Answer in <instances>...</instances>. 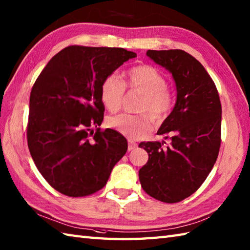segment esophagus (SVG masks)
<instances>
[{"mask_svg": "<svg viewBox=\"0 0 250 250\" xmlns=\"http://www.w3.org/2000/svg\"><path fill=\"white\" fill-rule=\"evenodd\" d=\"M137 146H138V145L136 143L132 142V141H129V146H127V149H129V151H132V150L136 149Z\"/></svg>", "mask_w": 250, "mask_h": 250, "instance_id": "obj_1", "label": "esophagus"}]
</instances>
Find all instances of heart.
Returning <instances> with one entry per match:
<instances>
[{
	"label": "heart",
	"instance_id": "b5f03b06",
	"mask_svg": "<svg viewBox=\"0 0 250 250\" xmlns=\"http://www.w3.org/2000/svg\"><path fill=\"white\" fill-rule=\"evenodd\" d=\"M125 87L143 94L138 111L147 113L154 121H163L170 113L173 104L172 92L167 88L165 78L149 65L131 68L125 75V82L115 74L103 80L100 86L101 102L109 112L118 111L123 103ZM107 125L130 139L144 136L151 129L147 115L119 114L107 119Z\"/></svg>",
	"mask_w": 250,
	"mask_h": 250
}]
</instances>
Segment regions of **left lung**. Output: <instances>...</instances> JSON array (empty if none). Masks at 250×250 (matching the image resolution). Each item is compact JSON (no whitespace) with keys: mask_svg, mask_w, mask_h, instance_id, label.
I'll list each match as a JSON object with an SVG mask.
<instances>
[{"mask_svg":"<svg viewBox=\"0 0 250 250\" xmlns=\"http://www.w3.org/2000/svg\"><path fill=\"white\" fill-rule=\"evenodd\" d=\"M147 56L169 71L177 101L158 135L170 143L143 142L149 159L138 171L146 193L175 204L198 189L217 160L222 130V104L213 80L195 57L183 50H148Z\"/></svg>","mask_w":250,"mask_h":250,"instance_id":"8db88e82","label":"left lung"}]
</instances>
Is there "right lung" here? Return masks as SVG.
I'll return each instance as SVG.
<instances>
[{
  "instance_id": "right-lung-1",
  "label": "right lung",
  "mask_w": 250,
  "mask_h": 250,
  "mask_svg": "<svg viewBox=\"0 0 250 250\" xmlns=\"http://www.w3.org/2000/svg\"><path fill=\"white\" fill-rule=\"evenodd\" d=\"M134 57L136 53L123 48L70 45L52 57L35 82L28 149L39 172L60 193L69 197L96 193L125 154V136L98 127L104 114L100 86Z\"/></svg>"
}]
</instances>
